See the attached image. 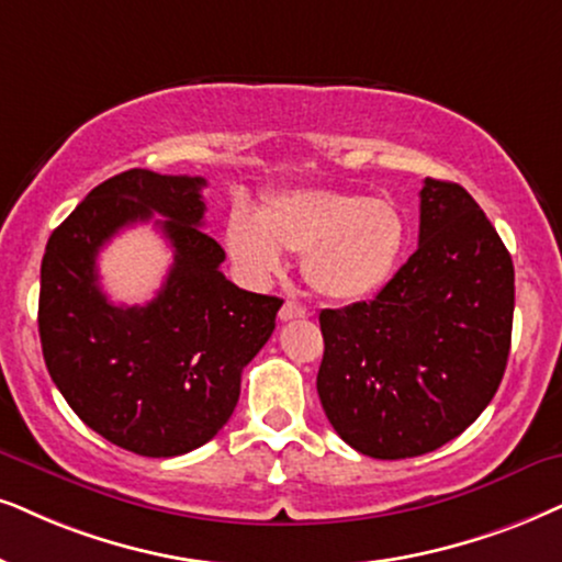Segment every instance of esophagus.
<instances>
[{
	"instance_id": "obj_1",
	"label": "esophagus",
	"mask_w": 562,
	"mask_h": 562,
	"mask_svg": "<svg viewBox=\"0 0 562 562\" xmlns=\"http://www.w3.org/2000/svg\"><path fill=\"white\" fill-rule=\"evenodd\" d=\"M305 316H308V311H305V305L295 303V301H288V303L280 308V322H293V318H305Z\"/></svg>"
}]
</instances>
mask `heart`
I'll use <instances>...</instances> for the list:
<instances>
[{
  "label": "heart",
  "instance_id": "heart-1",
  "mask_svg": "<svg viewBox=\"0 0 562 562\" xmlns=\"http://www.w3.org/2000/svg\"><path fill=\"white\" fill-rule=\"evenodd\" d=\"M407 225L389 199L334 189H288L269 196L257 215L236 204L225 223L233 265L254 285L285 269L288 254H303V277L329 301H363L392 280Z\"/></svg>",
  "mask_w": 562,
  "mask_h": 562
}]
</instances>
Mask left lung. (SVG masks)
Here are the masks:
<instances>
[{"mask_svg": "<svg viewBox=\"0 0 562 562\" xmlns=\"http://www.w3.org/2000/svg\"><path fill=\"white\" fill-rule=\"evenodd\" d=\"M316 389L331 428L373 459L436 451L506 373L514 261L459 183L425 179L420 240L373 301L318 314Z\"/></svg>", "mask_w": 562, "mask_h": 562, "instance_id": "1", "label": "left lung"}]
</instances>
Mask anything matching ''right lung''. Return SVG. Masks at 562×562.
Here are the masks:
<instances>
[{
  "mask_svg": "<svg viewBox=\"0 0 562 562\" xmlns=\"http://www.w3.org/2000/svg\"><path fill=\"white\" fill-rule=\"evenodd\" d=\"M207 181L132 168L95 187L52 233L41 261L44 360L77 417L139 457H181L231 420L240 373L274 331L282 301L225 280L202 231ZM153 214L175 248L161 293L113 306L97 285L100 248Z\"/></svg>",
  "mask_w": 562,
  "mask_h": 562,
  "instance_id": "add662e5",
  "label": "right lung"
}]
</instances>
